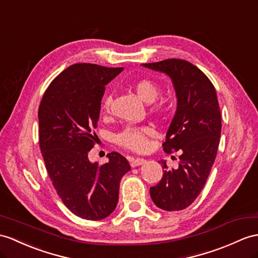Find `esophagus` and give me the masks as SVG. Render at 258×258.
<instances>
[{
  "instance_id": "1",
  "label": "esophagus",
  "mask_w": 258,
  "mask_h": 258,
  "mask_svg": "<svg viewBox=\"0 0 258 258\" xmlns=\"http://www.w3.org/2000/svg\"><path fill=\"white\" fill-rule=\"evenodd\" d=\"M146 163V160L144 159H135L130 162V165L133 167H137V166H140L142 164H144Z\"/></svg>"
}]
</instances>
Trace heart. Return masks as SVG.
Returning a JSON list of instances; mask_svg holds the SVG:
<instances>
[{
	"label": "heart",
	"instance_id": "heart-1",
	"mask_svg": "<svg viewBox=\"0 0 258 258\" xmlns=\"http://www.w3.org/2000/svg\"><path fill=\"white\" fill-rule=\"evenodd\" d=\"M135 91L137 95L139 96L146 103H152L159 96L160 87L155 83L154 81L150 79H142L139 80L135 84ZM111 103V97L106 95L102 102V110L108 111ZM151 111L154 114L162 115L165 114L167 107L164 103H158L151 106ZM153 134V130L148 125H141V127H136V125H129L125 127L122 131H120L116 136V142L119 146L134 151V152H146L150 147L149 137Z\"/></svg>",
	"mask_w": 258,
	"mask_h": 258
}]
</instances>
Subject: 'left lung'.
I'll use <instances>...</instances> for the list:
<instances>
[{"label":"left lung","instance_id":"8db88e82","mask_svg":"<svg viewBox=\"0 0 258 258\" xmlns=\"http://www.w3.org/2000/svg\"><path fill=\"white\" fill-rule=\"evenodd\" d=\"M167 74L177 97V108L167 130L163 150L180 151L177 168L168 169L150 188L153 203L166 211L187 208L206 184L216 160L221 135V112L216 89L207 75L190 62L167 59L142 64Z\"/></svg>","mask_w":258,"mask_h":258}]
</instances>
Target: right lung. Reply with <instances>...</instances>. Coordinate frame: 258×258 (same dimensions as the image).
Listing matches in <instances>:
<instances>
[{
	"label": "right lung",
	"mask_w": 258,
	"mask_h": 258,
	"mask_svg": "<svg viewBox=\"0 0 258 258\" xmlns=\"http://www.w3.org/2000/svg\"><path fill=\"white\" fill-rule=\"evenodd\" d=\"M122 70L72 64L50 83L39 105V146L48 175L67 208L82 219L96 221L115 210L120 179L131 168L117 152L100 166L89 160L105 85Z\"/></svg>",
	"instance_id": "add662e5"
}]
</instances>
